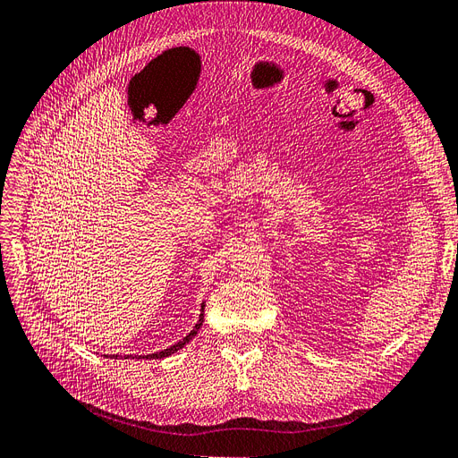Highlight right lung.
I'll return each mask as SVG.
<instances>
[{
  "label": "right lung",
  "mask_w": 458,
  "mask_h": 458,
  "mask_svg": "<svg viewBox=\"0 0 458 458\" xmlns=\"http://www.w3.org/2000/svg\"><path fill=\"white\" fill-rule=\"evenodd\" d=\"M205 304L200 306V314H199V321L195 323V327H193V331H190V335L186 336V338H182L178 344H174V345H171V347H167V350H161V352H157V353H148V355H140V359H163V357H169V355H173V353H176L178 350H182V347H184L188 342H191L193 340V336L199 333V328H200V325H203V319H205ZM114 357V355H113ZM118 357V355H116ZM135 357H139V355H135ZM133 355H127L125 359H135Z\"/></svg>",
  "instance_id": "1"
}]
</instances>
